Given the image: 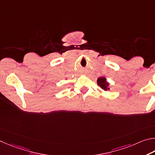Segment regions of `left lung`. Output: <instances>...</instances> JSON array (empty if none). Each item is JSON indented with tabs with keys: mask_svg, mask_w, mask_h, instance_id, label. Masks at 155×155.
Returning <instances> with one entry per match:
<instances>
[{
	"mask_svg": "<svg viewBox=\"0 0 155 155\" xmlns=\"http://www.w3.org/2000/svg\"><path fill=\"white\" fill-rule=\"evenodd\" d=\"M97 84L105 91H110V83L107 82L106 78L104 77V76H101V77H100L97 79Z\"/></svg>",
	"mask_w": 155,
	"mask_h": 155,
	"instance_id": "obj_1",
	"label": "left lung"
}]
</instances>
